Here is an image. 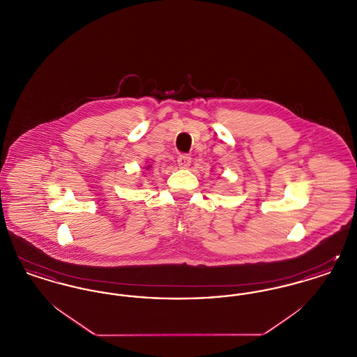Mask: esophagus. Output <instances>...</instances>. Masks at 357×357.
<instances>
[{"mask_svg":"<svg viewBox=\"0 0 357 357\" xmlns=\"http://www.w3.org/2000/svg\"><path fill=\"white\" fill-rule=\"evenodd\" d=\"M176 162H178V166L181 169H187L190 166V163H191V156L187 155V153H182V155L178 156Z\"/></svg>","mask_w":357,"mask_h":357,"instance_id":"esophagus-1","label":"esophagus"}]
</instances>
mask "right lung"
Returning a JSON list of instances; mask_svg holds the SVG:
<instances>
[{"mask_svg":"<svg viewBox=\"0 0 357 357\" xmlns=\"http://www.w3.org/2000/svg\"><path fill=\"white\" fill-rule=\"evenodd\" d=\"M149 167H150V166H149ZM149 167H147V169H149Z\"/></svg>","mask_w":357,"mask_h":357,"instance_id":"obj_1","label":"right lung"}]
</instances>
